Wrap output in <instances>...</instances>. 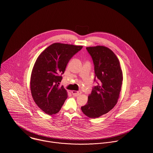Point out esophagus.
Segmentation results:
<instances>
[{"mask_svg": "<svg viewBox=\"0 0 153 153\" xmlns=\"http://www.w3.org/2000/svg\"><path fill=\"white\" fill-rule=\"evenodd\" d=\"M71 93H72V94H73V95L74 96H79L80 94H81V91H76V90H73V91H71Z\"/></svg>", "mask_w": 153, "mask_h": 153, "instance_id": "1", "label": "esophagus"}]
</instances>
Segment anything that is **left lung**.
Instances as JSON below:
<instances>
[{"mask_svg": "<svg viewBox=\"0 0 153 153\" xmlns=\"http://www.w3.org/2000/svg\"><path fill=\"white\" fill-rule=\"evenodd\" d=\"M86 49L93 60L95 77L101 83L93 87L87 103L81 109L88 117L96 119L110 111L117 104L123 80V72L119 59L109 48L96 46Z\"/></svg>", "mask_w": 153, "mask_h": 153, "instance_id": "obj_1", "label": "left lung"}]
</instances>
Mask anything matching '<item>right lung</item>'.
<instances>
[{"instance_id": "obj_1", "label": "right lung", "mask_w": 153, "mask_h": 153, "mask_svg": "<svg viewBox=\"0 0 153 153\" xmlns=\"http://www.w3.org/2000/svg\"><path fill=\"white\" fill-rule=\"evenodd\" d=\"M82 48L54 43L36 59L30 77V90L34 102L46 114L57 113L68 98L66 90L59 85L62 74L70 59Z\"/></svg>"}]
</instances>
